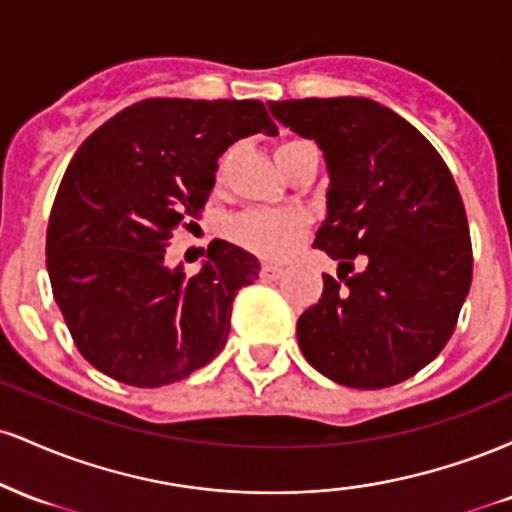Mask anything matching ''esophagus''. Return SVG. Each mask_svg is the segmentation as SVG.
I'll list each match as a JSON object with an SVG mask.
<instances>
[{
    "label": "esophagus",
    "instance_id": "obj_1",
    "mask_svg": "<svg viewBox=\"0 0 512 512\" xmlns=\"http://www.w3.org/2000/svg\"><path fill=\"white\" fill-rule=\"evenodd\" d=\"M260 276L264 281H276V279H281V276H284V269L274 267V264H262Z\"/></svg>",
    "mask_w": 512,
    "mask_h": 512
}]
</instances>
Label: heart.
<instances>
[{"label": "heart", "mask_w": 512, "mask_h": 512, "mask_svg": "<svg viewBox=\"0 0 512 512\" xmlns=\"http://www.w3.org/2000/svg\"><path fill=\"white\" fill-rule=\"evenodd\" d=\"M293 142H281L276 146V161L284 156ZM308 216L303 211H274V209H250L226 223V236L238 248L252 252L267 262H284L301 250L308 238Z\"/></svg>", "instance_id": "b5f03b06"}]
</instances>
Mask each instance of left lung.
Masks as SVG:
<instances>
[{
    "label": "left lung",
    "instance_id": "8db88e82",
    "mask_svg": "<svg viewBox=\"0 0 512 512\" xmlns=\"http://www.w3.org/2000/svg\"><path fill=\"white\" fill-rule=\"evenodd\" d=\"M315 139L330 170L315 248L339 260L298 317L303 356L334 383L380 390L419 373L448 344L472 286V240L452 173L424 134L368 98L269 103ZM361 256L367 267L353 271Z\"/></svg>",
    "mask_w": 512,
    "mask_h": 512
}]
</instances>
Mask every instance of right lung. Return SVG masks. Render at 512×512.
<instances>
[{"label":"right lung","instance_id":"right-lung-1","mask_svg":"<svg viewBox=\"0 0 512 512\" xmlns=\"http://www.w3.org/2000/svg\"><path fill=\"white\" fill-rule=\"evenodd\" d=\"M276 134L260 101L149 98L79 146L50 211L45 262L79 354L117 383L161 387L219 356L233 298L260 274L238 245L214 240L187 276L166 248L202 216L219 156Z\"/></svg>","mask_w":512,"mask_h":512}]
</instances>
